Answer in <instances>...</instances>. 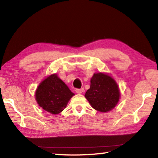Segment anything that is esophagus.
I'll use <instances>...</instances> for the list:
<instances>
[{
    "label": "esophagus",
    "instance_id": "obj_1",
    "mask_svg": "<svg viewBox=\"0 0 158 158\" xmlns=\"http://www.w3.org/2000/svg\"><path fill=\"white\" fill-rule=\"evenodd\" d=\"M75 91L78 94H81L83 92H84V89H77L75 90Z\"/></svg>",
    "mask_w": 158,
    "mask_h": 158
}]
</instances>
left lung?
I'll return each instance as SVG.
<instances>
[{
  "label": "left lung",
  "mask_w": 158,
  "mask_h": 158,
  "mask_svg": "<svg viewBox=\"0 0 158 158\" xmlns=\"http://www.w3.org/2000/svg\"><path fill=\"white\" fill-rule=\"evenodd\" d=\"M118 85L115 80L108 74L95 73L90 79V89L85 98L92 107L100 112H106L113 109L120 98Z\"/></svg>",
  "instance_id": "1"
}]
</instances>
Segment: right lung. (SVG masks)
Masks as SVG:
<instances>
[{
	"instance_id": "obj_1",
	"label": "right lung",
	"mask_w": 158,
	"mask_h": 158,
	"mask_svg": "<svg viewBox=\"0 0 158 158\" xmlns=\"http://www.w3.org/2000/svg\"><path fill=\"white\" fill-rule=\"evenodd\" d=\"M73 95L74 93L56 74L44 79L35 92V99L39 106L52 114H58L64 110Z\"/></svg>"
}]
</instances>
